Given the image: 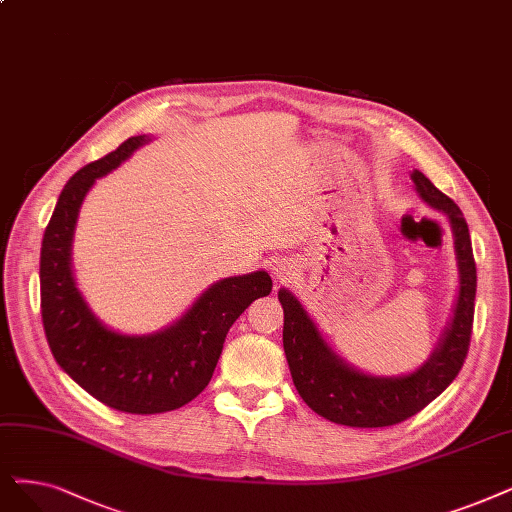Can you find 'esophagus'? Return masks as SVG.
Listing matches in <instances>:
<instances>
[{
	"instance_id": "34e87169",
	"label": "esophagus",
	"mask_w": 512,
	"mask_h": 512,
	"mask_svg": "<svg viewBox=\"0 0 512 512\" xmlns=\"http://www.w3.org/2000/svg\"><path fill=\"white\" fill-rule=\"evenodd\" d=\"M294 269H296V264H294L292 260L281 258V260H277V262L273 264V275H275L277 279L285 281L290 275H294Z\"/></svg>"
}]
</instances>
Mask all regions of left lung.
Returning <instances> with one entry per match:
<instances>
[{
	"instance_id": "left-lung-1",
	"label": "left lung",
	"mask_w": 512,
	"mask_h": 512,
	"mask_svg": "<svg viewBox=\"0 0 512 512\" xmlns=\"http://www.w3.org/2000/svg\"><path fill=\"white\" fill-rule=\"evenodd\" d=\"M414 191L428 208L441 212L452 229L458 290L439 342L414 372L376 376L363 372L332 349L300 298L279 288L283 309V351L302 401L321 418L355 426H391L412 418L454 382L464 363L473 330L477 269L468 224L456 203L443 195L420 170L410 174Z\"/></svg>"
}]
</instances>
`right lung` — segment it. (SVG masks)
<instances>
[{
  "instance_id": "right-lung-1",
  "label": "right lung",
  "mask_w": 512,
  "mask_h": 512,
  "mask_svg": "<svg viewBox=\"0 0 512 512\" xmlns=\"http://www.w3.org/2000/svg\"><path fill=\"white\" fill-rule=\"evenodd\" d=\"M151 140L149 134L132 136L71 176L46 227L39 260L42 319L56 363L94 399L128 414H163L193 401L214 374L229 327L273 290L271 275L262 269L218 279L153 334L117 332L90 309L71 258L81 203L98 178Z\"/></svg>"
}]
</instances>
